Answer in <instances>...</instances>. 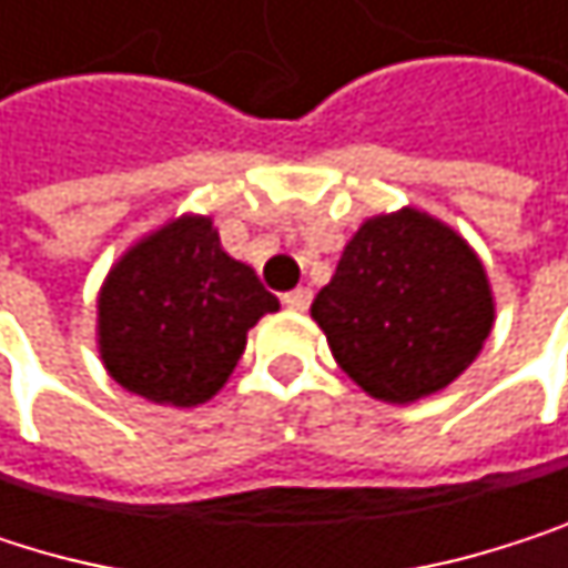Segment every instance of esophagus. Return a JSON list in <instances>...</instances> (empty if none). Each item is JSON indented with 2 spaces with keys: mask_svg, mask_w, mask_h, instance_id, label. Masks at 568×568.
Segmentation results:
<instances>
[{
  "mask_svg": "<svg viewBox=\"0 0 568 568\" xmlns=\"http://www.w3.org/2000/svg\"><path fill=\"white\" fill-rule=\"evenodd\" d=\"M282 303H286L293 313H306V310H310V303H313V293H310L306 286H300V290H293V293L282 296Z\"/></svg>",
  "mask_w": 568,
  "mask_h": 568,
  "instance_id": "esophagus-1",
  "label": "esophagus"
}]
</instances>
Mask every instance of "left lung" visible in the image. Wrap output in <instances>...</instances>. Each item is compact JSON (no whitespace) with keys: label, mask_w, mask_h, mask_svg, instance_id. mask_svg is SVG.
<instances>
[{"label":"left lung","mask_w":568,"mask_h":568,"mask_svg":"<svg viewBox=\"0 0 568 568\" xmlns=\"http://www.w3.org/2000/svg\"><path fill=\"white\" fill-rule=\"evenodd\" d=\"M310 313L366 396L409 406L473 366L493 333L496 296L453 225L403 205L356 229Z\"/></svg>","instance_id":"left-lung-1"}]
</instances>
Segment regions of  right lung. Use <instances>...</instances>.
<instances>
[{
  "mask_svg": "<svg viewBox=\"0 0 568 568\" xmlns=\"http://www.w3.org/2000/svg\"><path fill=\"white\" fill-rule=\"evenodd\" d=\"M278 300L232 258L212 215H175L132 242L95 300L105 373L155 406H202L232 376L248 329Z\"/></svg>",
  "mask_w": 568,
  "mask_h": 568,
  "instance_id": "add662e5",
  "label": "right lung"
}]
</instances>
